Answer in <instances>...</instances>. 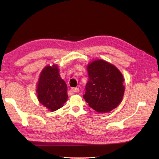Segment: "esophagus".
<instances>
[{"label":"esophagus","mask_w":159,"mask_h":159,"mask_svg":"<svg viewBox=\"0 0 159 159\" xmlns=\"http://www.w3.org/2000/svg\"><path fill=\"white\" fill-rule=\"evenodd\" d=\"M72 91H74V93H79V88H72Z\"/></svg>","instance_id":"obj_1"}]
</instances>
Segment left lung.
Wrapping results in <instances>:
<instances>
[{
  "label": "left lung",
  "mask_w": 159,
  "mask_h": 159,
  "mask_svg": "<svg viewBox=\"0 0 159 159\" xmlns=\"http://www.w3.org/2000/svg\"><path fill=\"white\" fill-rule=\"evenodd\" d=\"M88 80L83 98L90 107L99 113L116 108L124 95L123 76L116 67L102 60L93 61L87 67Z\"/></svg>",
  "instance_id": "obj_1"
}]
</instances>
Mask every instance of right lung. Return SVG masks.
<instances>
[{
  "label": "right lung",
  "mask_w": 159,
  "mask_h": 159,
  "mask_svg": "<svg viewBox=\"0 0 159 159\" xmlns=\"http://www.w3.org/2000/svg\"><path fill=\"white\" fill-rule=\"evenodd\" d=\"M36 92L40 103L50 111H55L63 107L68 98L67 86L61 79L57 65L47 66L43 69Z\"/></svg>",
  "instance_id": "obj_1"
}]
</instances>
